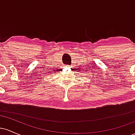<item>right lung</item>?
<instances>
[{"instance_id": "add662e5", "label": "right lung", "mask_w": 135, "mask_h": 135, "mask_svg": "<svg viewBox=\"0 0 135 135\" xmlns=\"http://www.w3.org/2000/svg\"><path fill=\"white\" fill-rule=\"evenodd\" d=\"M49 72H47V74H49ZM50 73H51V72H50ZM52 73H53V72H52Z\"/></svg>"}]
</instances>
